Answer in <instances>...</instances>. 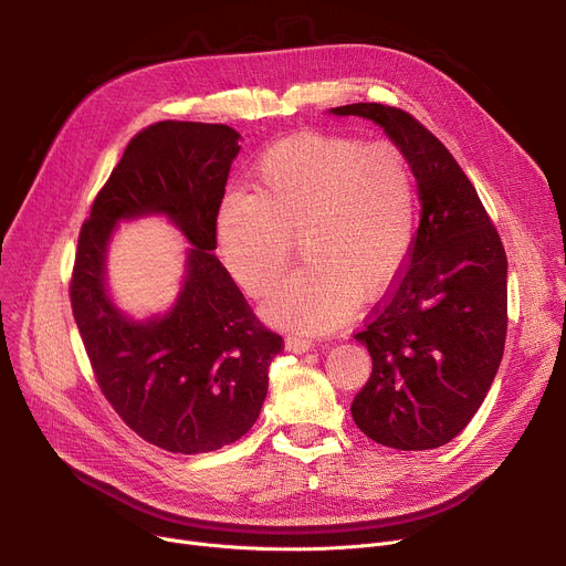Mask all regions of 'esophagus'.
Wrapping results in <instances>:
<instances>
[{
	"instance_id": "1",
	"label": "esophagus",
	"mask_w": 566,
	"mask_h": 566,
	"mask_svg": "<svg viewBox=\"0 0 566 566\" xmlns=\"http://www.w3.org/2000/svg\"><path fill=\"white\" fill-rule=\"evenodd\" d=\"M286 350L291 353H307L312 348V342L305 339V337H298V335H289L286 342H284Z\"/></svg>"
}]
</instances>
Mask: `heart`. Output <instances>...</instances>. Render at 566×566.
<instances>
[{
    "label": "heart",
    "mask_w": 566,
    "mask_h": 566,
    "mask_svg": "<svg viewBox=\"0 0 566 566\" xmlns=\"http://www.w3.org/2000/svg\"><path fill=\"white\" fill-rule=\"evenodd\" d=\"M420 195L408 156L392 142L303 133L254 165V195H227L216 241L250 295L271 293L293 238L307 261L265 303L268 321L303 335L346 323L360 301L399 280L418 233Z\"/></svg>",
    "instance_id": "b5f03b06"
}]
</instances>
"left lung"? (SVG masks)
<instances>
[{
    "label": "left lung",
    "instance_id": "8db88e82",
    "mask_svg": "<svg viewBox=\"0 0 566 566\" xmlns=\"http://www.w3.org/2000/svg\"><path fill=\"white\" fill-rule=\"evenodd\" d=\"M363 116L408 156L420 227L392 295L355 335L371 376L355 395V424L385 448H442L480 410L507 337V254L454 156L408 112L380 103L333 107Z\"/></svg>",
    "mask_w": 566,
    "mask_h": 566
}]
</instances>
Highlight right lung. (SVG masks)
Returning a JSON list of instances; mask_svg holds the SVG:
<instances>
[{"mask_svg": "<svg viewBox=\"0 0 566 566\" xmlns=\"http://www.w3.org/2000/svg\"><path fill=\"white\" fill-rule=\"evenodd\" d=\"M241 135L222 124L160 122L126 146L82 224L71 305L105 399L137 436L174 454L216 452L245 436L282 350L220 263L216 218ZM160 214L185 233L187 273L163 315L133 319L106 289L118 221Z\"/></svg>", "mask_w": 566, "mask_h": 566, "instance_id": "right-lung-1", "label": "right lung"}]
</instances>
